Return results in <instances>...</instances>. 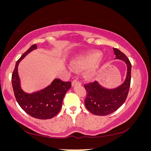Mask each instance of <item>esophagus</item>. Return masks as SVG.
<instances>
[{
  "instance_id": "34e87169",
  "label": "esophagus",
  "mask_w": 151,
  "mask_h": 151,
  "mask_svg": "<svg viewBox=\"0 0 151 151\" xmlns=\"http://www.w3.org/2000/svg\"><path fill=\"white\" fill-rule=\"evenodd\" d=\"M80 82L77 81L76 80H74L73 82H72V86H76V85H80Z\"/></svg>"
}]
</instances>
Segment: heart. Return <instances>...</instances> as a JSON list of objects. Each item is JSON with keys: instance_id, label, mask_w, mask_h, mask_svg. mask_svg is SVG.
<instances>
[{"instance_id": "obj_1", "label": "heart", "mask_w": 151, "mask_h": 151, "mask_svg": "<svg viewBox=\"0 0 151 151\" xmlns=\"http://www.w3.org/2000/svg\"><path fill=\"white\" fill-rule=\"evenodd\" d=\"M104 63V55L96 50L80 53L71 60V65L74 68L85 69L84 75L87 79L96 77L103 69Z\"/></svg>"}]
</instances>
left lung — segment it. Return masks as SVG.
<instances>
[{"label": "left lung", "mask_w": 151, "mask_h": 151, "mask_svg": "<svg viewBox=\"0 0 151 151\" xmlns=\"http://www.w3.org/2000/svg\"><path fill=\"white\" fill-rule=\"evenodd\" d=\"M116 60H120L127 65V71L125 80L115 88H108L101 85L98 81L84 85L86 98L84 100L86 108L93 114L104 116L117 111L127 98L131 84V64L124 53L113 48Z\"/></svg>", "instance_id": "obj_1"}]
</instances>
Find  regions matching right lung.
I'll return each mask as SVG.
<instances>
[{"mask_svg": "<svg viewBox=\"0 0 151 151\" xmlns=\"http://www.w3.org/2000/svg\"><path fill=\"white\" fill-rule=\"evenodd\" d=\"M36 49V45H32L16 62L12 76V87L16 101L27 114L37 119H51L59 113L64 97L71 87V82H63L58 78H55L51 84L43 89L30 93L24 91L20 86L18 72V65L28 53Z\"/></svg>", "mask_w": 151, "mask_h": 151, "instance_id": "obj_1", "label": "right lung"}]
</instances>
